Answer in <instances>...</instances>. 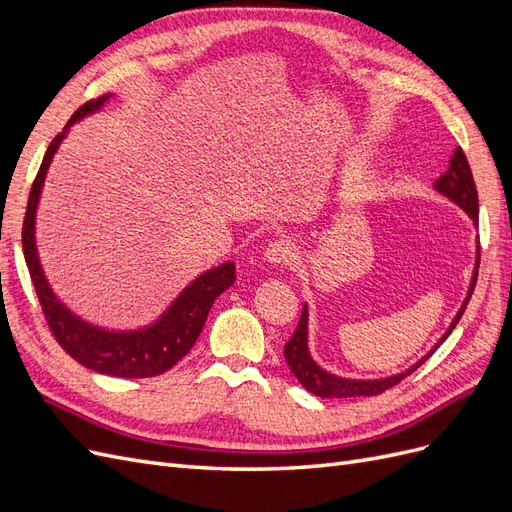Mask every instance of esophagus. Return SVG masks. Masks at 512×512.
<instances>
[{"mask_svg": "<svg viewBox=\"0 0 512 512\" xmlns=\"http://www.w3.org/2000/svg\"><path fill=\"white\" fill-rule=\"evenodd\" d=\"M294 258H297L294 256V247L286 239L271 241L265 250V260L269 265H292Z\"/></svg>", "mask_w": 512, "mask_h": 512, "instance_id": "34e87169", "label": "esophagus"}]
</instances>
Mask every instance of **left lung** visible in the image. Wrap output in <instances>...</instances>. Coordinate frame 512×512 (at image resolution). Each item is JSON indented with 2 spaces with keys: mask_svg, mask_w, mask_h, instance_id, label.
I'll return each instance as SVG.
<instances>
[{
  "mask_svg": "<svg viewBox=\"0 0 512 512\" xmlns=\"http://www.w3.org/2000/svg\"><path fill=\"white\" fill-rule=\"evenodd\" d=\"M433 185H436L438 192H442L444 196L451 198L453 203H457L463 211H466L474 222H478L476 185H474V177H472L468 158H466V153H463L461 147L455 149L451 164H448V170L444 175H440V179ZM478 265H480V245H478V254H476V269H474V275H472V284H470V292H468L466 301H463L455 320L451 322L448 331L442 335L440 342L433 346V350H429L427 356H423V359L418 361L416 365H412L410 369L401 371V374L391 376V378H382V380H346V378H337V376L327 374V371L320 369L312 361V356H309V352H307V307L303 305L299 327L288 339V344L284 346V356H286V363H288L290 371L294 376H297V380L305 386L309 393H314L318 397H371V395L384 393L386 389H391V386L399 384L401 380L408 378L412 371L421 367L429 359V356L440 348L444 339L453 333L459 318L463 316V312H466V305H468L472 292H474L476 277H478Z\"/></svg>",
  "mask_w": 512,
  "mask_h": 512,
  "instance_id": "left-lung-1",
  "label": "left lung"
}]
</instances>
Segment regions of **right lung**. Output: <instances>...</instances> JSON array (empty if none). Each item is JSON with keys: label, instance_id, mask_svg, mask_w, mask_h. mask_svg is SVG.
Instances as JSON below:
<instances>
[{"label": "right lung", "instance_id": "obj_1", "mask_svg": "<svg viewBox=\"0 0 512 512\" xmlns=\"http://www.w3.org/2000/svg\"><path fill=\"white\" fill-rule=\"evenodd\" d=\"M106 98L108 96L85 102L79 111L70 117L66 128L53 138L49 149H46L44 160L32 185V192H29V203L23 220V254L29 275H32L40 307L44 312V320L49 324L57 344L64 348L74 361H79L81 365L100 371V374L106 376L153 378L164 374V371L179 363L183 356L190 352L200 331L205 327V320L213 301L235 282V265H232V262H224L218 269H211L200 275L198 280H194L179 294V299L168 307V312L156 324L134 333H111L91 327V324L70 314L68 309L55 299V294L51 292L49 284H46V277L40 269L34 243V220L40 190L46 177V168H49L59 143L64 141L68 128L87 113L98 111L106 102Z\"/></svg>", "mask_w": 512, "mask_h": 512}]
</instances>
